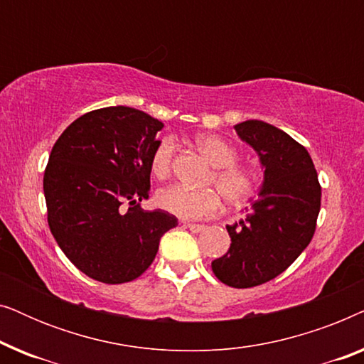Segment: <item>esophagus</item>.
I'll use <instances>...</instances> for the list:
<instances>
[{
    "label": "esophagus",
    "mask_w": 364,
    "mask_h": 364,
    "mask_svg": "<svg viewBox=\"0 0 364 364\" xmlns=\"http://www.w3.org/2000/svg\"><path fill=\"white\" fill-rule=\"evenodd\" d=\"M183 227L188 228V230L193 232V233H200L205 230V225H200V223H188V222H183Z\"/></svg>",
    "instance_id": "34e87169"
}]
</instances>
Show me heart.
Masks as SVG:
<instances>
[{
  "label": "heart",
  "instance_id": "obj_1",
  "mask_svg": "<svg viewBox=\"0 0 364 364\" xmlns=\"http://www.w3.org/2000/svg\"><path fill=\"white\" fill-rule=\"evenodd\" d=\"M196 146L205 156L215 168L210 177V183L217 188H202L193 191L181 183L164 187L157 192V205L172 215L186 218V220H198L215 215L222 207V196L230 205H242L250 200L257 192L258 178L252 168L238 166V154L235 147L230 146L218 136L203 134L196 139ZM173 156H176V141L172 137H164L157 142L151 156V172L154 177L166 178L172 171Z\"/></svg>",
  "mask_w": 364,
  "mask_h": 364
}]
</instances>
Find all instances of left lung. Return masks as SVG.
<instances>
[{"label":"left lung","instance_id":"1","mask_svg":"<svg viewBox=\"0 0 364 364\" xmlns=\"http://www.w3.org/2000/svg\"><path fill=\"white\" fill-rule=\"evenodd\" d=\"M235 131L265 172L247 217L227 225L230 248L212 262V270L228 287L250 288L285 272L311 242L321 187L310 154L282 129L252 119Z\"/></svg>","mask_w":364,"mask_h":364}]
</instances>
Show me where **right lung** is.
I'll list each match as a JSON object with an SVG mask.
<instances>
[{
	"label": "right lung",
	"mask_w": 364,
	"mask_h": 364,
	"mask_svg": "<svg viewBox=\"0 0 364 364\" xmlns=\"http://www.w3.org/2000/svg\"><path fill=\"white\" fill-rule=\"evenodd\" d=\"M162 127L139 109L111 106L76 119L54 144L43 181L48 223L64 255L92 280H136L177 225L168 212L141 207Z\"/></svg>",
	"instance_id": "obj_1"
}]
</instances>
